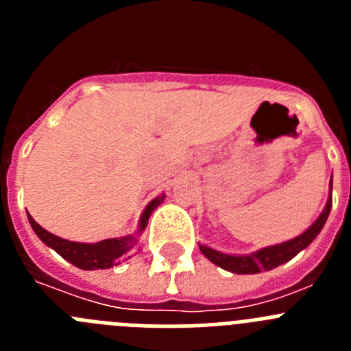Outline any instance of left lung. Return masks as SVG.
<instances>
[{
	"label": "left lung",
	"mask_w": 351,
	"mask_h": 351,
	"mask_svg": "<svg viewBox=\"0 0 351 351\" xmlns=\"http://www.w3.org/2000/svg\"><path fill=\"white\" fill-rule=\"evenodd\" d=\"M330 191H332V179H330ZM330 207H332V197L327 200V206H325L324 213L318 216V219H316V221L313 223V225L309 226L308 230L304 232L302 235L291 239V241H288V243L276 244V246L256 251V253H253V255H247V256L225 255V253L214 251L207 246H200V251H202L204 255H206L210 262L216 263L218 267L225 269V271L235 272V274H256V272H262V271H271V269L278 267V265H281V263L293 258L299 251H302L304 247L309 246V244L315 241V237L320 234L325 221H327Z\"/></svg>",
	"instance_id": "1"
}]
</instances>
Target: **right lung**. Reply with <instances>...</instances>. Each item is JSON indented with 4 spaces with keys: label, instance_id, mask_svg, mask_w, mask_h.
<instances>
[{
    "label": "right lung",
    "instance_id": "right-lung-1",
    "mask_svg": "<svg viewBox=\"0 0 351 351\" xmlns=\"http://www.w3.org/2000/svg\"><path fill=\"white\" fill-rule=\"evenodd\" d=\"M163 198H165V195H160V197L154 198L153 202L145 207L141 219V230H144L145 225H147L149 216L163 202ZM27 219H29L35 234L42 239L43 243L51 246L54 251H58L64 260L73 263L75 267L84 269V271L112 267V265L123 262L125 258H130L137 251V239L133 237V235L121 239H107V241H100V243L96 244H80L64 241V239L58 237V235L51 234V232L43 230L42 226L31 218L29 214H27Z\"/></svg>",
    "mask_w": 351,
    "mask_h": 351
}]
</instances>
